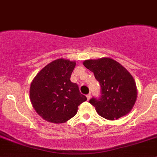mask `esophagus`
Returning a JSON list of instances; mask_svg holds the SVG:
<instances>
[{
    "instance_id": "34e87169",
    "label": "esophagus",
    "mask_w": 157,
    "mask_h": 157,
    "mask_svg": "<svg viewBox=\"0 0 157 157\" xmlns=\"http://www.w3.org/2000/svg\"><path fill=\"white\" fill-rule=\"evenodd\" d=\"M86 98H87L88 100H90V99L91 98V94H90V93H89L88 95H86Z\"/></svg>"
}]
</instances>
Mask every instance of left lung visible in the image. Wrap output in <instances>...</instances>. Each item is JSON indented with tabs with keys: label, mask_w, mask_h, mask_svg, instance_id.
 <instances>
[{
	"label": "left lung",
	"mask_w": 157,
	"mask_h": 157,
	"mask_svg": "<svg viewBox=\"0 0 157 157\" xmlns=\"http://www.w3.org/2000/svg\"><path fill=\"white\" fill-rule=\"evenodd\" d=\"M83 65L93 72L99 82V99L90 100L96 112L102 118L115 120L131 112L137 99V87L131 74L115 60L102 58L86 60Z\"/></svg>",
	"instance_id": "left-lung-1"
}]
</instances>
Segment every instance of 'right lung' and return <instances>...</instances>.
<instances>
[{
  "mask_svg": "<svg viewBox=\"0 0 157 157\" xmlns=\"http://www.w3.org/2000/svg\"><path fill=\"white\" fill-rule=\"evenodd\" d=\"M75 61L60 58L41 70L30 85L29 96L36 112L48 122L64 123L86 100L77 83L71 81Z\"/></svg>",
  "mask_w": 157,
  "mask_h": 157,
  "instance_id": "obj_1",
  "label": "right lung"
}]
</instances>
